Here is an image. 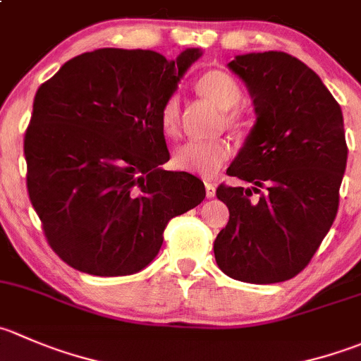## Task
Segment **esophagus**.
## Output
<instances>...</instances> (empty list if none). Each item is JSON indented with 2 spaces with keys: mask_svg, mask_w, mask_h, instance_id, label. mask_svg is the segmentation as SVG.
<instances>
[{
  "mask_svg": "<svg viewBox=\"0 0 361 361\" xmlns=\"http://www.w3.org/2000/svg\"><path fill=\"white\" fill-rule=\"evenodd\" d=\"M204 188H206V197H208V199L215 197V185H213V183H208V181H206V183H204Z\"/></svg>",
  "mask_w": 361,
  "mask_h": 361,
  "instance_id": "1",
  "label": "esophagus"
}]
</instances>
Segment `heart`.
<instances>
[{
  "label": "heart",
  "mask_w": 361,
  "mask_h": 361,
  "mask_svg": "<svg viewBox=\"0 0 361 361\" xmlns=\"http://www.w3.org/2000/svg\"><path fill=\"white\" fill-rule=\"evenodd\" d=\"M197 90L219 109H224V120L229 127L241 128L247 121V113L236 104L241 99V87L231 73L224 70H208L197 79ZM160 128L166 137H176L180 132V99L167 97L160 107ZM233 155V146L226 139L215 141H188L176 148L173 166L178 171L209 178L219 173L220 167Z\"/></svg>",
  "instance_id": "1"
}]
</instances>
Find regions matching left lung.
I'll list each match as a JSON object with an SVG mask.
<instances>
[{
  "instance_id": "8db88e82",
  "label": "left lung",
  "mask_w": 361,
  "mask_h": 361,
  "mask_svg": "<svg viewBox=\"0 0 361 361\" xmlns=\"http://www.w3.org/2000/svg\"><path fill=\"white\" fill-rule=\"evenodd\" d=\"M229 68L247 84L257 114L216 197L229 222L213 252L227 277L284 282L305 268L330 231L348 162L337 100L312 68L281 51L236 56Z\"/></svg>"
}]
</instances>
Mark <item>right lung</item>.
I'll list each match as a JSON object with an SVG mask.
<instances>
[{
  "instance_id": "right-lung-1",
  "label": "right lung",
  "mask_w": 361,
  "mask_h": 361,
  "mask_svg": "<svg viewBox=\"0 0 361 361\" xmlns=\"http://www.w3.org/2000/svg\"><path fill=\"white\" fill-rule=\"evenodd\" d=\"M201 56L97 49L37 90L24 134L26 187L45 240L82 274H137L171 219L201 204L204 185L169 160L160 107Z\"/></svg>"
}]
</instances>
